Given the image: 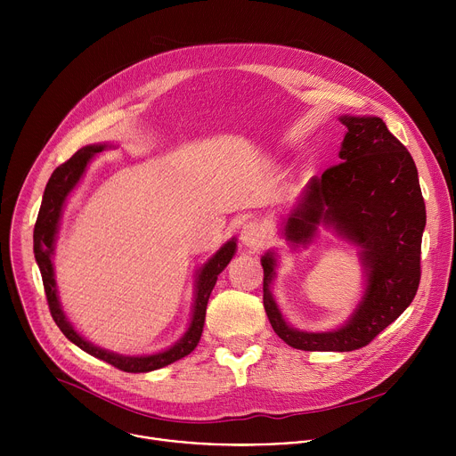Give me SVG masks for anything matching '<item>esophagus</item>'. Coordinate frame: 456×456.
Segmentation results:
<instances>
[{
	"label": "esophagus",
	"mask_w": 456,
	"mask_h": 456,
	"mask_svg": "<svg viewBox=\"0 0 456 456\" xmlns=\"http://www.w3.org/2000/svg\"><path fill=\"white\" fill-rule=\"evenodd\" d=\"M240 240H241L243 247L252 248V250H259V248L265 245V232L262 231V227H259L256 222H247L241 227Z\"/></svg>",
	"instance_id": "1"
}]
</instances>
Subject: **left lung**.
Returning <instances> with one entry per match:
<instances>
[{
  "label": "left lung",
  "mask_w": 456,
  "mask_h": 456,
  "mask_svg": "<svg viewBox=\"0 0 456 456\" xmlns=\"http://www.w3.org/2000/svg\"><path fill=\"white\" fill-rule=\"evenodd\" d=\"M346 135L338 166L310 178L283 220L290 247H306L317 227L332 229L359 247L364 292L350 317L336 330L303 332L287 322L271 285L276 252L262 256L264 306L274 332L305 352H352L366 346L413 301L420 281V245L426 206L417 166L382 118L341 115Z\"/></svg>",
  "instance_id": "1"
}]
</instances>
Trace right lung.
<instances>
[{"label":"right lung","instance_id":"right-lung-1","mask_svg":"<svg viewBox=\"0 0 456 456\" xmlns=\"http://www.w3.org/2000/svg\"><path fill=\"white\" fill-rule=\"evenodd\" d=\"M111 148L110 144H90L81 148L70 160L61 164L50 176L45 192H43V202L41 209L36 220L34 227V254H36V262L41 271L45 292H46V301L50 306V314L59 327V330L67 336L69 341L77 345L81 350L86 354L106 361L108 364L127 371V373H146L153 371L159 368H164L185 355H189L194 348H197L202 330H204V322H206V308L209 296L216 285V280L220 273L229 265L236 252V238H231L227 243H224L213 257H209L208 262L199 269L197 280H194V301H192V310H191V321L185 334L167 350L150 354V355H122L115 354L110 350H104L101 346H95L94 343L86 341L76 329L74 324L69 321L67 314H64L59 294H57V285H55V274H53V264H52V256H53V247H55V238L59 232V222L62 216L64 204H67L69 194L76 189L83 175L86 173L88 164L92 159Z\"/></svg>","mask_w":456,"mask_h":456}]
</instances>
